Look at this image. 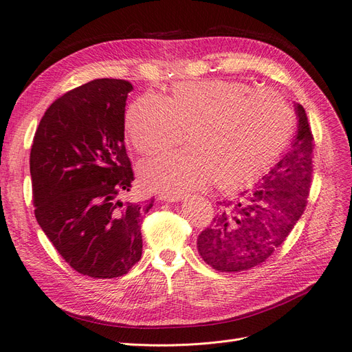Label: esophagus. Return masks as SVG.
I'll return each instance as SVG.
<instances>
[{"label": "esophagus", "instance_id": "1", "mask_svg": "<svg viewBox=\"0 0 352 352\" xmlns=\"http://www.w3.org/2000/svg\"><path fill=\"white\" fill-rule=\"evenodd\" d=\"M158 198L162 201H167V202H172V201H179V197H168L166 194H160Z\"/></svg>", "mask_w": 352, "mask_h": 352}]
</instances>
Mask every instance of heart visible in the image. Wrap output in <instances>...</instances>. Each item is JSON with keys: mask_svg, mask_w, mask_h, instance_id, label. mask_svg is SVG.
<instances>
[{"mask_svg": "<svg viewBox=\"0 0 352 352\" xmlns=\"http://www.w3.org/2000/svg\"><path fill=\"white\" fill-rule=\"evenodd\" d=\"M295 111L285 95L238 80L177 83L166 98L146 92L126 113L135 150L155 155L177 145L189 148L141 167L145 185L180 197L211 182L238 189L261 176L289 144Z\"/></svg>", "mask_w": 352, "mask_h": 352, "instance_id": "b5f03b06", "label": "heart"}]
</instances>
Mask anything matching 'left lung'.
<instances>
[{
	"mask_svg": "<svg viewBox=\"0 0 352 352\" xmlns=\"http://www.w3.org/2000/svg\"><path fill=\"white\" fill-rule=\"evenodd\" d=\"M298 133L287 153L251 190L219 202L197 241L199 255L219 272H243L263 264L289 236L307 207L313 180L314 136L301 104Z\"/></svg>",
	"mask_w": 352,
	"mask_h": 352,
	"instance_id": "8db88e82",
	"label": "left lung"
}]
</instances>
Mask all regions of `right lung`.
<instances>
[{
    "label": "right lung",
    "instance_id": "obj_1",
    "mask_svg": "<svg viewBox=\"0 0 352 352\" xmlns=\"http://www.w3.org/2000/svg\"><path fill=\"white\" fill-rule=\"evenodd\" d=\"M132 85L95 79L61 95L42 116L30 150L35 217L73 270L126 274L142 254L141 217L154 198L122 202L135 180L124 146Z\"/></svg>",
    "mask_w": 352,
    "mask_h": 352
}]
</instances>
